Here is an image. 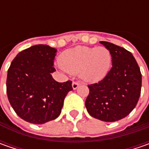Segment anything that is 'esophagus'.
<instances>
[{"label":"esophagus","instance_id":"obj_1","mask_svg":"<svg viewBox=\"0 0 149 149\" xmlns=\"http://www.w3.org/2000/svg\"><path fill=\"white\" fill-rule=\"evenodd\" d=\"M79 84L80 83L79 82H76V81H74L73 83H72V87H73V89H76L79 86Z\"/></svg>","mask_w":149,"mask_h":149}]
</instances>
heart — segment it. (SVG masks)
<instances>
[{
    "label": "heart",
    "mask_w": 149,
    "mask_h": 149,
    "mask_svg": "<svg viewBox=\"0 0 149 149\" xmlns=\"http://www.w3.org/2000/svg\"><path fill=\"white\" fill-rule=\"evenodd\" d=\"M60 66L88 82H97L108 74L112 64V54L106 47L79 45L65 50L60 56Z\"/></svg>",
    "instance_id": "heart-1"
}]
</instances>
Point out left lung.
Instances as JSON below:
<instances>
[{
    "instance_id": "8db88e82",
    "label": "left lung",
    "mask_w": 149,
    "mask_h": 149,
    "mask_svg": "<svg viewBox=\"0 0 149 149\" xmlns=\"http://www.w3.org/2000/svg\"><path fill=\"white\" fill-rule=\"evenodd\" d=\"M112 54V68L98 83L89 84L85 107L92 117L104 122L122 119L132 112L141 94L142 74L131 52L100 41Z\"/></svg>"
}]
</instances>
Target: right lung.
<instances>
[{"mask_svg": "<svg viewBox=\"0 0 149 149\" xmlns=\"http://www.w3.org/2000/svg\"><path fill=\"white\" fill-rule=\"evenodd\" d=\"M57 49L45 45L20 51L9 67L6 93L16 114L26 122L42 124L59 117L72 81H55L54 60Z\"/></svg>", "mask_w": 149, "mask_h": 149, "instance_id": "add662e5", "label": "right lung"}]
</instances>
